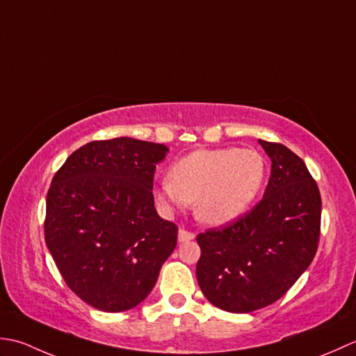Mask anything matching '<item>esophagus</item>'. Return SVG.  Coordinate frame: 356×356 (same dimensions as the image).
<instances>
[{
    "label": "esophagus",
    "mask_w": 356,
    "mask_h": 356,
    "mask_svg": "<svg viewBox=\"0 0 356 356\" xmlns=\"http://www.w3.org/2000/svg\"><path fill=\"white\" fill-rule=\"evenodd\" d=\"M193 238H195V234H193V232H188V230H186L184 227H181V229H179V232H178V239H179V243L192 241Z\"/></svg>",
    "instance_id": "34e87169"
}]
</instances>
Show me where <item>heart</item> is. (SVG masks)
I'll list each match as a JSON object with an SVG mask.
<instances>
[{
	"label": "heart",
	"instance_id": "1",
	"mask_svg": "<svg viewBox=\"0 0 356 356\" xmlns=\"http://www.w3.org/2000/svg\"><path fill=\"white\" fill-rule=\"evenodd\" d=\"M266 161L253 149H201L172 165L155 198L165 209L193 202L202 222L221 226L239 218L263 187Z\"/></svg>",
	"mask_w": 356,
	"mask_h": 356
}]
</instances>
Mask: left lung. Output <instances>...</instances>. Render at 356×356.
Returning <instances> with one entry per match:
<instances>
[{
	"instance_id": "obj_1",
	"label": "left lung",
	"mask_w": 356,
	"mask_h": 356,
	"mask_svg": "<svg viewBox=\"0 0 356 356\" xmlns=\"http://www.w3.org/2000/svg\"><path fill=\"white\" fill-rule=\"evenodd\" d=\"M272 161L264 197L227 226L197 236V280L206 298L232 314L278 301L315 258L321 195L302 159L280 143L259 140Z\"/></svg>"
}]
</instances>
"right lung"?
<instances>
[{"mask_svg":"<svg viewBox=\"0 0 356 356\" xmlns=\"http://www.w3.org/2000/svg\"><path fill=\"white\" fill-rule=\"evenodd\" d=\"M169 149L121 136L72 154L47 192L44 239L69 289L103 312L138 306L177 248L159 218L154 175Z\"/></svg>","mask_w":356,"mask_h":356,"instance_id":"obj_1","label":"right lung"}]
</instances>
